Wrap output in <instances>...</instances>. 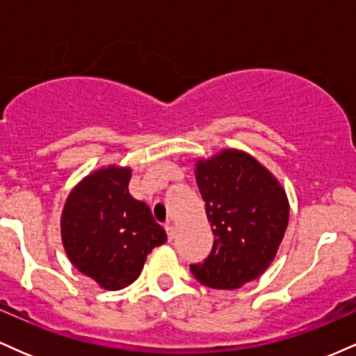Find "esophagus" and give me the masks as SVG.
Instances as JSON below:
<instances>
[{
    "label": "esophagus",
    "instance_id": "1",
    "mask_svg": "<svg viewBox=\"0 0 356 356\" xmlns=\"http://www.w3.org/2000/svg\"><path fill=\"white\" fill-rule=\"evenodd\" d=\"M165 231H167V238H169V241L174 239V234H175V227L172 222H167L165 224Z\"/></svg>",
    "mask_w": 356,
    "mask_h": 356
}]
</instances>
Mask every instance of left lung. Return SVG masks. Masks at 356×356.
Listing matches in <instances>:
<instances>
[{"label":"left lung","instance_id":"obj_1","mask_svg":"<svg viewBox=\"0 0 356 356\" xmlns=\"http://www.w3.org/2000/svg\"><path fill=\"white\" fill-rule=\"evenodd\" d=\"M194 174L214 244L191 273L209 288H241L276 257L289 220L288 195L271 170L239 149L195 159Z\"/></svg>","mask_w":356,"mask_h":356}]
</instances>
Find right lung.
<instances>
[{
    "label": "right lung",
    "instance_id": "right-lung-1",
    "mask_svg": "<svg viewBox=\"0 0 356 356\" xmlns=\"http://www.w3.org/2000/svg\"><path fill=\"white\" fill-rule=\"evenodd\" d=\"M130 177L127 165L92 170L73 186L60 216L70 263L108 291L132 284L149 252L167 241L149 206L130 195Z\"/></svg>",
    "mask_w": 356,
    "mask_h": 356
}]
</instances>
